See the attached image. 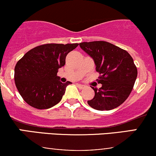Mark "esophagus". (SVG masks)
<instances>
[{
    "label": "esophagus",
    "instance_id": "1",
    "mask_svg": "<svg viewBox=\"0 0 156 156\" xmlns=\"http://www.w3.org/2000/svg\"><path fill=\"white\" fill-rule=\"evenodd\" d=\"M77 87H78V88L80 89H82L85 88V86H84V85H82V84H80V83H78V84H77Z\"/></svg>",
    "mask_w": 156,
    "mask_h": 156
}]
</instances>
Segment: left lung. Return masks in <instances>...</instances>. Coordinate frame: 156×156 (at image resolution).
I'll list each match as a JSON object with an SVG mask.
<instances>
[{
  "label": "left lung",
  "mask_w": 156,
  "mask_h": 156,
  "mask_svg": "<svg viewBox=\"0 0 156 156\" xmlns=\"http://www.w3.org/2000/svg\"><path fill=\"white\" fill-rule=\"evenodd\" d=\"M80 48L90 55L101 74L100 89L94 98L87 101L93 108L109 111L119 106L130 95L137 77V68L133 58L125 50L105 41L81 42Z\"/></svg>",
  "instance_id": "left-lung-1"
}]
</instances>
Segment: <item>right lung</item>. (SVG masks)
<instances>
[{
    "label": "right lung",
    "mask_w": 156,
    "mask_h": 156,
    "mask_svg": "<svg viewBox=\"0 0 156 156\" xmlns=\"http://www.w3.org/2000/svg\"><path fill=\"white\" fill-rule=\"evenodd\" d=\"M78 44H45L30 50L15 67L16 87L25 101L38 109L54 106L62 100L71 82L62 83L58 69L65 64L68 53Z\"/></svg>",
    "instance_id": "add662e5"
}]
</instances>
